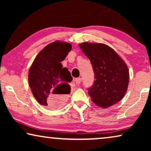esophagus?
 <instances>
[{"label":"esophagus","mask_w":151,"mask_h":151,"mask_svg":"<svg viewBox=\"0 0 151 151\" xmlns=\"http://www.w3.org/2000/svg\"><path fill=\"white\" fill-rule=\"evenodd\" d=\"M81 81H82V78H78L75 80V82H76V84H77V85H79V84H80V82H81Z\"/></svg>","instance_id":"esophagus-1"}]
</instances>
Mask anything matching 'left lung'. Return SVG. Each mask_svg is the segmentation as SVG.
I'll use <instances>...</instances> for the list:
<instances>
[{
	"mask_svg": "<svg viewBox=\"0 0 151 151\" xmlns=\"http://www.w3.org/2000/svg\"><path fill=\"white\" fill-rule=\"evenodd\" d=\"M79 46L93 69V84L88 88L91 100L104 109L119 102L129 82V69L124 61L105 44L85 42Z\"/></svg>",
	"mask_w": 151,
	"mask_h": 151,
	"instance_id": "left-lung-1",
	"label": "left lung"
}]
</instances>
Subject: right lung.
<instances>
[{
  "label": "right lung",
  "mask_w": 151,
  "mask_h": 151,
  "mask_svg": "<svg viewBox=\"0 0 151 151\" xmlns=\"http://www.w3.org/2000/svg\"><path fill=\"white\" fill-rule=\"evenodd\" d=\"M70 43L55 41L47 45L37 55L29 71V84L32 93L41 105L58 108L64 95L69 94V82L73 78L61 62L71 50Z\"/></svg>",
  "instance_id": "right-lung-1"
}]
</instances>
